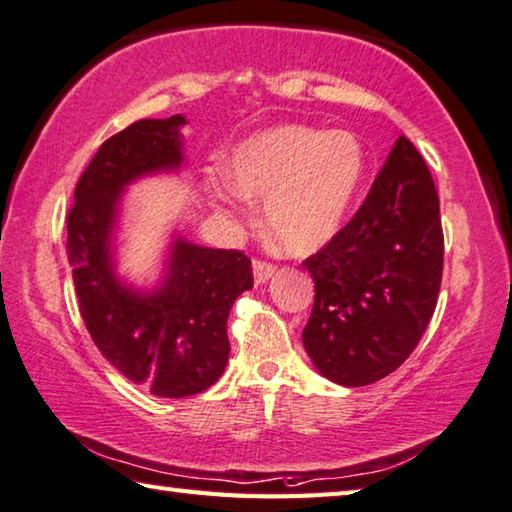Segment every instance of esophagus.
<instances>
[{
  "instance_id": "1",
  "label": "esophagus",
  "mask_w": 512,
  "mask_h": 512,
  "mask_svg": "<svg viewBox=\"0 0 512 512\" xmlns=\"http://www.w3.org/2000/svg\"><path fill=\"white\" fill-rule=\"evenodd\" d=\"M251 270H254V281L261 285L265 281H270V276L276 272V267L272 263L261 261V258H256V261L251 263Z\"/></svg>"
}]
</instances>
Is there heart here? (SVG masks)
Listing matches in <instances>:
<instances>
[{"label": "heart", "mask_w": 512, "mask_h": 512, "mask_svg": "<svg viewBox=\"0 0 512 512\" xmlns=\"http://www.w3.org/2000/svg\"><path fill=\"white\" fill-rule=\"evenodd\" d=\"M364 177V148L348 130L276 125L240 141L227 177L204 182L209 204L224 213L242 197L263 200V220L285 251L315 254L351 213Z\"/></svg>", "instance_id": "1"}]
</instances>
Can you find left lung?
<instances>
[{
  "label": "left lung",
  "instance_id": "obj_1",
  "mask_svg": "<svg viewBox=\"0 0 512 512\" xmlns=\"http://www.w3.org/2000/svg\"><path fill=\"white\" fill-rule=\"evenodd\" d=\"M303 267L315 281L303 346L324 378L364 387L414 353L441 290L443 229L432 173L407 137L353 220Z\"/></svg>",
  "mask_w": 512,
  "mask_h": 512
}]
</instances>
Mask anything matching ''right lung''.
<instances>
[{
    "label": "right lung",
    "mask_w": 512,
    "mask_h": 512,
    "mask_svg": "<svg viewBox=\"0 0 512 512\" xmlns=\"http://www.w3.org/2000/svg\"><path fill=\"white\" fill-rule=\"evenodd\" d=\"M182 114L141 119L107 139L74 193L67 254L80 315L114 369L152 396L186 398L218 382L229 360L233 301L254 285L251 261L236 249L200 247L177 236L166 274L152 292L114 272L112 238L125 186L184 164Z\"/></svg>",
    "instance_id": "obj_1"
}]
</instances>
